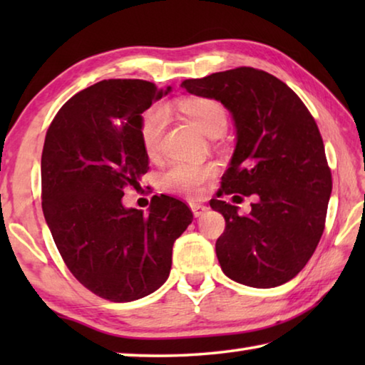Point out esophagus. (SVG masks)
Instances as JSON below:
<instances>
[{
    "instance_id": "esophagus-1",
    "label": "esophagus",
    "mask_w": 365,
    "mask_h": 365,
    "mask_svg": "<svg viewBox=\"0 0 365 365\" xmlns=\"http://www.w3.org/2000/svg\"><path fill=\"white\" fill-rule=\"evenodd\" d=\"M190 207H191V211H193L195 217H202V215H205L207 212V209H209L205 205H200V202H191Z\"/></svg>"
}]
</instances>
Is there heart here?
Masks as SVG:
<instances>
[{
  "mask_svg": "<svg viewBox=\"0 0 365 365\" xmlns=\"http://www.w3.org/2000/svg\"><path fill=\"white\" fill-rule=\"evenodd\" d=\"M180 109L202 133H224L227 128V113L219 101L209 98H190L180 103ZM165 125L168 110L158 106L148 110L141 123V143L148 156H154L159 150ZM215 174L212 164L191 163V160H175L163 174V187L177 195L200 196L206 182Z\"/></svg>",
  "mask_w": 365,
  "mask_h": 365,
  "instance_id": "b5f03b06",
  "label": "heart"
}]
</instances>
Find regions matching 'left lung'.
<instances>
[{"mask_svg":"<svg viewBox=\"0 0 365 365\" xmlns=\"http://www.w3.org/2000/svg\"><path fill=\"white\" fill-rule=\"evenodd\" d=\"M182 86L232 114L237 145L222 188L256 197L245 215L225 201H211L225 219L215 243L222 272L252 288L283 285L307 264L324 233L331 175L316 120L288 85L252 67Z\"/></svg>","mask_w":365,"mask_h":365,"instance_id":"left-lung-1","label":"left lung"}]
</instances>
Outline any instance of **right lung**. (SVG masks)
<instances>
[{"instance_id": "obj_1", "label": "right lung", "mask_w": 365, "mask_h": 365, "mask_svg": "<svg viewBox=\"0 0 365 365\" xmlns=\"http://www.w3.org/2000/svg\"><path fill=\"white\" fill-rule=\"evenodd\" d=\"M172 88L103 80L72 96L49 125L41 154V206L67 269L114 302L156 292L170 274L175 240L193 220L172 196L145 214L122 202L148 172L143 113Z\"/></svg>"}]
</instances>
